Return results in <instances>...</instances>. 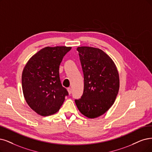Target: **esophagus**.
Returning <instances> with one entry per match:
<instances>
[{
    "instance_id": "34e87169",
    "label": "esophagus",
    "mask_w": 152,
    "mask_h": 152,
    "mask_svg": "<svg viewBox=\"0 0 152 152\" xmlns=\"http://www.w3.org/2000/svg\"><path fill=\"white\" fill-rule=\"evenodd\" d=\"M67 91H68V93H69V94H71V93H72V89H71V88H67Z\"/></svg>"
}]
</instances>
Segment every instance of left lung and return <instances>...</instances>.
<instances>
[{
  "label": "left lung",
  "instance_id": "obj_1",
  "mask_svg": "<svg viewBox=\"0 0 152 152\" xmlns=\"http://www.w3.org/2000/svg\"><path fill=\"white\" fill-rule=\"evenodd\" d=\"M77 50L84 75V91L75 103L83 115L94 118L113 104L119 91V75L113 60L102 50L83 46Z\"/></svg>",
  "mask_w": 152,
  "mask_h": 152
}]
</instances>
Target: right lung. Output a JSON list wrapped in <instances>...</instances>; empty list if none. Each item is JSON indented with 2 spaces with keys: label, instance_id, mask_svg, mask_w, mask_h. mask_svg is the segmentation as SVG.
<instances>
[{
  "label": "right lung",
  "instance_id": "add662e5",
  "mask_svg": "<svg viewBox=\"0 0 152 152\" xmlns=\"http://www.w3.org/2000/svg\"><path fill=\"white\" fill-rule=\"evenodd\" d=\"M71 47H46L34 55L22 75L23 94L31 109L41 116L51 115L63 104L67 89L61 85L59 65Z\"/></svg>",
  "mask_w": 152,
  "mask_h": 152
}]
</instances>
